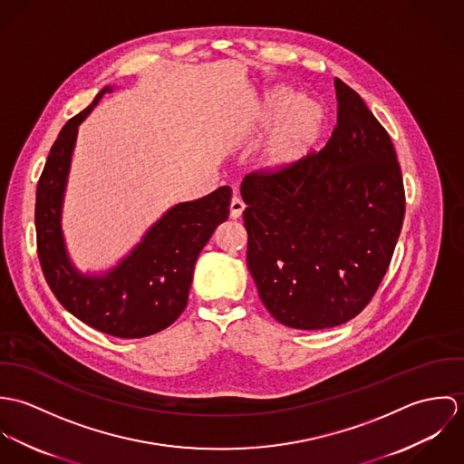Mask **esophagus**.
<instances>
[{
  "label": "esophagus",
  "instance_id": "34e87169",
  "mask_svg": "<svg viewBox=\"0 0 464 464\" xmlns=\"http://www.w3.org/2000/svg\"><path fill=\"white\" fill-rule=\"evenodd\" d=\"M243 210H245V203H243V199L234 197L232 201H230V218H232V219L241 218Z\"/></svg>",
  "mask_w": 464,
  "mask_h": 464
}]
</instances>
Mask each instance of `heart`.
<instances>
[{"instance_id": "obj_1", "label": "heart", "mask_w": 464, "mask_h": 464, "mask_svg": "<svg viewBox=\"0 0 464 464\" xmlns=\"http://www.w3.org/2000/svg\"><path fill=\"white\" fill-rule=\"evenodd\" d=\"M271 118L278 116L265 148L266 168L273 171L287 169L304 160L324 130V109L309 98H296L287 89H278L267 102Z\"/></svg>"}]
</instances>
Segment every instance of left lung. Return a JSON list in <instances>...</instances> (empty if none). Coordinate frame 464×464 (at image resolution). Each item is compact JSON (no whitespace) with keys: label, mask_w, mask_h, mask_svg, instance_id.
Here are the masks:
<instances>
[{"label":"left lung","mask_w":464,"mask_h":464,"mask_svg":"<svg viewBox=\"0 0 464 464\" xmlns=\"http://www.w3.org/2000/svg\"><path fill=\"white\" fill-rule=\"evenodd\" d=\"M334 85L337 123L325 148L241 184L259 296L278 324L300 331L346 324L372 302L405 214L390 133L352 87Z\"/></svg>","instance_id":"8db88e82"}]
</instances>
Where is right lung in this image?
Instances as JSON below:
<instances>
[{
	"label": "right lung",
	"instance_id": "1",
	"mask_svg": "<svg viewBox=\"0 0 464 464\" xmlns=\"http://www.w3.org/2000/svg\"><path fill=\"white\" fill-rule=\"evenodd\" d=\"M71 118L53 142L35 197L37 256L44 278L72 316L96 331L135 339L169 327L186 309L201 248L228 218V186L169 208L133 248L103 276H83L67 259L61 207L78 125L105 92Z\"/></svg>",
	"mask_w": 464,
	"mask_h": 464
}]
</instances>
